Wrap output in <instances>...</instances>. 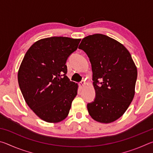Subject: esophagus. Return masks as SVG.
I'll return each instance as SVG.
<instances>
[{
    "instance_id": "esophagus-1",
    "label": "esophagus",
    "mask_w": 153,
    "mask_h": 153,
    "mask_svg": "<svg viewBox=\"0 0 153 153\" xmlns=\"http://www.w3.org/2000/svg\"><path fill=\"white\" fill-rule=\"evenodd\" d=\"M85 85H86V82H85L84 81H82L81 82H79V84L80 88H83L85 86Z\"/></svg>"
}]
</instances>
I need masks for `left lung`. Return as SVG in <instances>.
<instances>
[{
  "instance_id": "1",
  "label": "left lung",
  "mask_w": 153,
  "mask_h": 153,
  "mask_svg": "<svg viewBox=\"0 0 153 153\" xmlns=\"http://www.w3.org/2000/svg\"><path fill=\"white\" fill-rule=\"evenodd\" d=\"M79 48L90 59L96 92L88 111L98 122H113L123 115L134 97L136 65L122 44L101 33L84 38Z\"/></svg>"
}]
</instances>
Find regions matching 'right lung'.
<instances>
[{
    "label": "right lung",
    "mask_w": 153,
    "mask_h": 153,
    "mask_svg": "<svg viewBox=\"0 0 153 153\" xmlns=\"http://www.w3.org/2000/svg\"><path fill=\"white\" fill-rule=\"evenodd\" d=\"M81 39L54 36L36 41L25 53L18 71L25 101L38 117L58 123L68 115L78 85L66 76V61Z\"/></svg>",
    "instance_id": "obj_1"
}]
</instances>
